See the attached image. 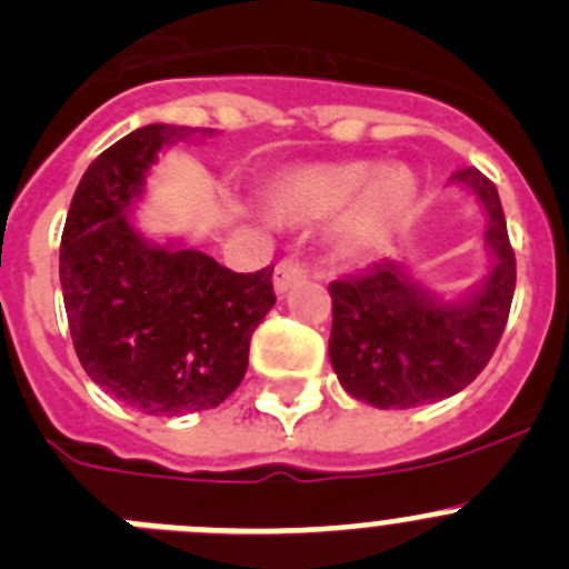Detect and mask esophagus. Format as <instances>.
<instances>
[{
    "mask_svg": "<svg viewBox=\"0 0 569 569\" xmlns=\"http://www.w3.org/2000/svg\"><path fill=\"white\" fill-rule=\"evenodd\" d=\"M306 274H309V267H306L300 258H283L278 267H274V291H278V295H286V291L295 283H300Z\"/></svg>",
    "mask_w": 569,
    "mask_h": 569,
    "instance_id": "obj_1",
    "label": "esophagus"
}]
</instances>
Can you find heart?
Instances as JSON below:
<instances>
[{"mask_svg":"<svg viewBox=\"0 0 569 569\" xmlns=\"http://www.w3.org/2000/svg\"><path fill=\"white\" fill-rule=\"evenodd\" d=\"M416 193V177L405 164L379 168L370 159H350L286 171L274 179L269 201L280 219L295 224L331 219L348 206L337 227V247L350 258H365L405 221Z\"/></svg>","mask_w":569,"mask_h":569,"instance_id":"1","label":"heart"}]
</instances>
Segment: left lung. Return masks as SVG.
Returning <instances> with one entry per match:
<instances>
[{"label":"left lung","instance_id":"1","mask_svg":"<svg viewBox=\"0 0 569 569\" xmlns=\"http://www.w3.org/2000/svg\"><path fill=\"white\" fill-rule=\"evenodd\" d=\"M452 182L469 188L488 216L493 267L469 297L438 300L390 258L328 286L333 373L350 396L379 410H410L460 392L480 376L506 331L517 258L500 193L477 168L452 173Z\"/></svg>","mask_w":569,"mask_h":569}]
</instances>
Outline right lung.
<instances>
[{
  "label": "right lung",
  "instance_id": "obj_1",
  "mask_svg": "<svg viewBox=\"0 0 569 569\" xmlns=\"http://www.w3.org/2000/svg\"><path fill=\"white\" fill-rule=\"evenodd\" d=\"M212 129L151 123L106 148L78 182L61 236V289L83 370L146 416L219 407L249 365V339L274 306L272 267L232 272L131 224L157 153Z\"/></svg>",
  "mask_w": 569,
  "mask_h": 569
}]
</instances>
